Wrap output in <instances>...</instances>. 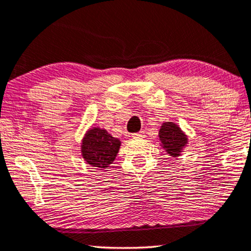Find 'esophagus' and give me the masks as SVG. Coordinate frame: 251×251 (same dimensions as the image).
<instances>
[{
	"label": "esophagus",
	"instance_id": "esophagus-1",
	"mask_svg": "<svg viewBox=\"0 0 251 251\" xmlns=\"http://www.w3.org/2000/svg\"><path fill=\"white\" fill-rule=\"evenodd\" d=\"M132 138H134V139L145 138V131H140L139 133H134V134H132Z\"/></svg>",
	"mask_w": 251,
	"mask_h": 251
}]
</instances>
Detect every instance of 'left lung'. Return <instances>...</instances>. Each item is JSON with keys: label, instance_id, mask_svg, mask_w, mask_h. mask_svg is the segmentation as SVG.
Segmentation results:
<instances>
[{"label": "left lung", "instance_id": "left-lung-1", "mask_svg": "<svg viewBox=\"0 0 251 251\" xmlns=\"http://www.w3.org/2000/svg\"><path fill=\"white\" fill-rule=\"evenodd\" d=\"M159 146L173 158L181 155L188 146V135L180 128L176 123L164 122L158 131Z\"/></svg>", "mask_w": 251, "mask_h": 251}]
</instances>
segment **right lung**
<instances>
[{
    "label": "right lung",
    "instance_id": "add662e5",
    "mask_svg": "<svg viewBox=\"0 0 251 251\" xmlns=\"http://www.w3.org/2000/svg\"><path fill=\"white\" fill-rule=\"evenodd\" d=\"M122 141L113 138L104 128L92 126L87 129L80 143V152L87 164L104 170L115 162Z\"/></svg>",
    "mask_w": 251,
    "mask_h": 251
}]
</instances>
